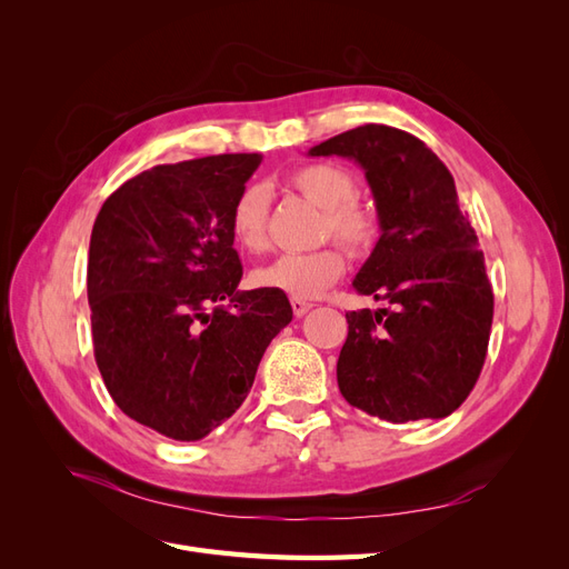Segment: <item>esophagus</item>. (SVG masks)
I'll return each instance as SVG.
<instances>
[{
    "label": "esophagus",
    "instance_id": "esophagus-1",
    "mask_svg": "<svg viewBox=\"0 0 569 569\" xmlns=\"http://www.w3.org/2000/svg\"><path fill=\"white\" fill-rule=\"evenodd\" d=\"M289 303H291V311H295V316H297V318L306 316L308 311H311V306H313V303H308L306 299H299V297H291V299H289Z\"/></svg>",
    "mask_w": 569,
    "mask_h": 569
}]
</instances>
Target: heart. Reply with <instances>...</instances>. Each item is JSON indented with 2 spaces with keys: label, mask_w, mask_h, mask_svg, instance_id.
<instances>
[{
  "label": "heart",
  "mask_w": 569,
  "mask_h": 569,
  "mask_svg": "<svg viewBox=\"0 0 569 569\" xmlns=\"http://www.w3.org/2000/svg\"><path fill=\"white\" fill-rule=\"evenodd\" d=\"M291 187L322 209L320 239L335 237L353 256H366L380 237V218L356 199L358 182L347 168L335 163H308L289 178ZM270 192L263 184H249L237 194L230 211V230L239 247L261 253L270 244ZM347 258L339 247H322L311 253H284L253 270V282L266 289L308 299L335 284Z\"/></svg>",
  "instance_id": "1"
}]
</instances>
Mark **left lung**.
<instances>
[{
  "label": "left lung",
  "mask_w": 569,
  "mask_h": 569,
  "mask_svg": "<svg viewBox=\"0 0 569 569\" xmlns=\"http://www.w3.org/2000/svg\"><path fill=\"white\" fill-rule=\"evenodd\" d=\"M308 153L363 168L382 228L353 287L387 308L347 313L341 396L387 422L451 416L477 385L493 320L485 253L453 176L416 134L375 123Z\"/></svg>",
  "instance_id": "obj_1"
}]
</instances>
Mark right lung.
I'll return each instance as SVG.
<instances>
[{
    "instance_id": "right-lung-1",
    "label": "right lung",
    "mask_w": 569,
    "mask_h": 569,
    "mask_svg": "<svg viewBox=\"0 0 569 569\" xmlns=\"http://www.w3.org/2000/svg\"><path fill=\"white\" fill-rule=\"evenodd\" d=\"M261 159L220 153L153 166L120 184L94 220L97 368L116 406L163 437L197 441L226 422L291 322L284 291L237 289L230 211Z\"/></svg>"
}]
</instances>
